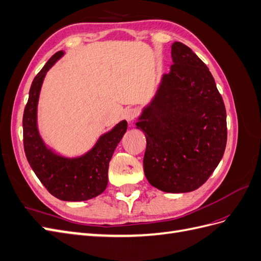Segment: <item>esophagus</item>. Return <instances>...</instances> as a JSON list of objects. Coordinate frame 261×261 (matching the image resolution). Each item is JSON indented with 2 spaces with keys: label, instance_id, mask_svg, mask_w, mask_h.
<instances>
[{
  "label": "esophagus",
  "instance_id": "esophagus-1",
  "mask_svg": "<svg viewBox=\"0 0 261 261\" xmlns=\"http://www.w3.org/2000/svg\"><path fill=\"white\" fill-rule=\"evenodd\" d=\"M137 114H138L137 109L132 108V109H127L124 112V117H125V120L127 121V122H132V121H134V118L137 116Z\"/></svg>",
  "mask_w": 261,
  "mask_h": 261
}]
</instances>
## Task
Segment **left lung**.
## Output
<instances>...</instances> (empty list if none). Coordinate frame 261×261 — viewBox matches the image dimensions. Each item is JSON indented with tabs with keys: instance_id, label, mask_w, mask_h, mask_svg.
Instances as JSON below:
<instances>
[{
	"instance_id": "obj_1",
	"label": "left lung",
	"mask_w": 261,
	"mask_h": 261,
	"mask_svg": "<svg viewBox=\"0 0 261 261\" xmlns=\"http://www.w3.org/2000/svg\"><path fill=\"white\" fill-rule=\"evenodd\" d=\"M169 74L136 126L145 133L144 171L167 193L199 188L216 170L227 138L223 99L207 65L181 42L172 44Z\"/></svg>"
}]
</instances>
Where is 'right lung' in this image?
<instances>
[{"label":"right lung","mask_w":261,"mask_h":261,"mask_svg":"<svg viewBox=\"0 0 261 261\" xmlns=\"http://www.w3.org/2000/svg\"><path fill=\"white\" fill-rule=\"evenodd\" d=\"M63 54V51L55 53L31 84L22 116L23 149L31 169L51 195L64 201H84L94 198L107 188L109 163L127 129V122H120L100 136L92 149L81 156H62L45 146L37 125L39 94L46 72Z\"/></svg>","instance_id":"obj_1"}]
</instances>
